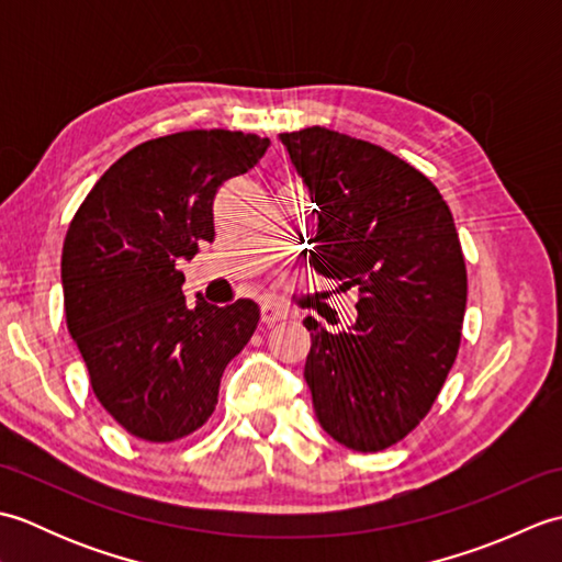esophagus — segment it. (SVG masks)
Here are the masks:
<instances>
[{
    "label": "esophagus",
    "instance_id": "34e87169",
    "mask_svg": "<svg viewBox=\"0 0 562 562\" xmlns=\"http://www.w3.org/2000/svg\"><path fill=\"white\" fill-rule=\"evenodd\" d=\"M288 308H282V306H278V304H270V302H266V304H260V321L262 324H278V321H284L288 318Z\"/></svg>",
    "mask_w": 562,
    "mask_h": 562
}]
</instances>
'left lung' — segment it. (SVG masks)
Instances as JSON below:
<instances>
[{"mask_svg": "<svg viewBox=\"0 0 562 562\" xmlns=\"http://www.w3.org/2000/svg\"><path fill=\"white\" fill-rule=\"evenodd\" d=\"M316 202L308 266L357 292V318H314L304 379L321 427L352 451L396 445L432 408L457 360L465 266L439 190L372 142L306 127L282 133Z\"/></svg>", "mask_w": 562, "mask_h": 562, "instance_id": "1", "label": "left lung"}]
</instances>
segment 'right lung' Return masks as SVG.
<instances>
[{
	"label": "right lung",
	"mask_w": 562,
	"mask_h": 562,
	"mask_svg": "<svg viewBox=\"0 0 562 562\" xmlns=\"http://www.w3.org/2000/svg\"><path fill=\"white\" fill-rule=\"evenodd\" d=\"M270 139L188 130L123 154L81 202L63 246L69 336L101 405L130 435L173 441L205 425L224 367L254 336L250 300L188 304L178 260L214 238L212 202Z\"/></svg>",
	"instance_id": "right-lung-1"
}]
</instances>
